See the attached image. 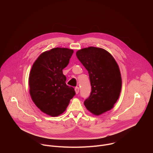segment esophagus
Segmentation results:
<instances>
[{"label": "esophagus", "mask_w": 153, "mask_h": 153, "mask_svg": "<svg viewBox=\"0 0 153 153\" xmlns=\"http://www.w3.org/2000/svg\"><path fill=\"white\" fill-rule=\"evenodd\" d=\"M75 91H76V94H78L79 92V88L78 86H76L75 88Z\"/></svg>", "instance_id": "esophagus-1"}]
</instances>
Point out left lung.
I'll list each match as a JSON object with an SVG mask.
<instances>
[{
	"label": "left lung",
	"mask_w": 153,
	"mask_h": 153,
	"mask_svg": "<svg viewBox=\"0 0 153 153\" xmlns=\"http://www.w3.org/2000/svg\"><path fill=\"white\" fill-rule=\"evenodd\" d=\"M76 56L88 71L91 86L90 95L84 101L85 107L97 116L111 110L122 88L120 72L115 59L106 50L93 47L77 51Z\"/></svg>",
	"instance_id": "obj_1"
}]
</instances>
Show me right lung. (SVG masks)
Instances as JSON below:
<instances>
[{"label": "right lung", "mask_w": 153, "mask_h": 153, "mask_svg": "<svg viewBox=\"0 0 153 153\" xmlns=\"http://www.w3.org/2000/svg\"><path fill=\"white\" fill-rule=\"evenodd\" d=\"M74 51L55 48L42 53L34 63L29 76L30 93L36 105L51 116L62 114L76 94L68 86L62 70L69 63Z\"/></svg>", "instance_id": "1"}]
</instances>
